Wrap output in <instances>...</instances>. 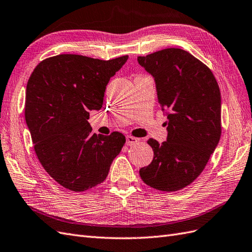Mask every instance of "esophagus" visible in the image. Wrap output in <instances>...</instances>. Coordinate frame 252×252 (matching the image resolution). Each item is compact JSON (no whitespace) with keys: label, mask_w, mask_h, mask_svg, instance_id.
<instances>
[{"label":"esophagus","mask_w":252,"mask_h":252,"mask_svg":"<svg viewBox=\"0 0 252 252\" xmlns=\"http://www.w3.org/2000/svg\"><path fill=\"white\" fill-rule=\"evenodd\" d=\"M138 142H139V139H138V138L131 137V135H127V137H126V144H127L128 146H131V145L137 144Z\"/></svg>","instance_id":"34e87169"}]
</instances>
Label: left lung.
I'll use <instances>...</instances> for the list:
<instances>
[{"label":"left lung","instance_id":"8db88e82","mask_svg":"<svg viewBox=\"0 0 252 252\" xmlns=\"http://www.w3.org/2000/svg\"><path fill=\"white\" fill-rule=\"evenodd\" d=\"M138 63L155 78L167 117V139L161 144L147 141L154 159L140 169V176L159 191H179L201 174L220 142V87L205 63L181 49L139 56Z\"/></svg>","mask_w":252,"mask_h":252}]
</instances>
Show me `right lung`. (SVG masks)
Returning a JSON list of instances; mask_svg holds the SVG:
<instances>
[{
	"label": "right lung",
	"instance_id": "right-lung-1",
	"mask_svg": "<svg viewBox=\"0 0 252 252\" xmlns=\"http://www.w3.org/2000/svg\"><path fill=\"white\" fill-rule=\"evenodd\" d=\"M128 56L111 60L63 54L42 60L26 86L25 121L43 168L60 186L84 192L100 185L125 144L123 133H92L89 110L103 107L106 86Z\"/></svg>",
	"mask_w": 252,
	"mask_h": 252
}]
</instances>
